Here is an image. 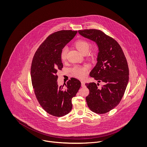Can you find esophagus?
<instances>
[{"label": "esophagus", "instance_id": "1", "mask_svg": "<svg viewBox=\"0 0 147 147\" xmlns=\"http://www.w3.org/2000/svg\"><path fill=\"white\" fill-rule=\"evenodd\" d=\"M81 84H82V86H85V82H84V81H81Z\"/></svg>", "mask_w": 147, "mask_h": 147}]
</instances>
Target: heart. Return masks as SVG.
<instances>
[{"instance_id":"b5f03b06","label":"heart","mask_w":147,"mask_h":147,"mask_svg":"<svg viewBox=\"0 0 147 147\" xmlns=\"http://www.w3.org/2000/svg\"><path fill=\"white\" fill-rule=\"evenodd\" d=\"M74 46L81 54L86 55L89 52L91 45L89 42L84 40H79L74 43ZM68 49L66 47H63L60 53V58L62 61H65L67 57ZM97 55V52L94 51L89 54V56L92 58L95 57ZM88 70V67L86 66L83 67H74L71 70L73 76L79 79H83L86 77L87 71Z\"/></svg>"}]
</instances>
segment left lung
Wrapping results in <instances>:
<instances>
[{"label":"left lung","mask_w":147,"mask_h":147,"mask_svg":"<svg viewBox=\"0 0 147 147\" xmlns=\"http://www.w3.org/2000/svg\"><path fill=\"white\" fill-rule=\"evenodd\" d=\"M79 34L95 42L98 48V58L90 76L104 85L86 83L89 94L87 105L92 112L103 114L119 105L129 80V69L126 57L119 43L101 30H79Z\"/></svg>","instance_id":"1"}]
</instances>
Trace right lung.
<instances>
[{"mask_svg":"<svg viewBox=\"0 0 147 147\" xmlns=\"http://www.w3.org/2000/svg\"><path fill=\"white\" fill-rule=\"evenodd\" d=\"M77 33V31L61 30L52 34L39 46L32 59L31 76L36 97L45 111L56 117L69 113L71 99L81 86L80 82L74 78L65 86L57 83V71L63 67L61 51Z\"/></svg>","mask_w":147,"mask_h":147,"instance_id":"add662e5","label":"right lung"}]
</instances>
